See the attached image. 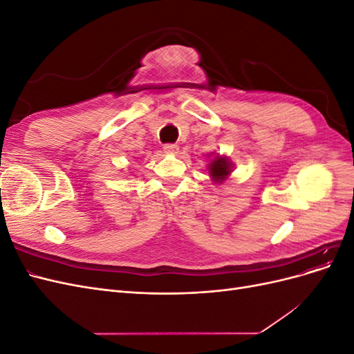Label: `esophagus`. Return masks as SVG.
Instances as JSON below:
<instances>
[{"mask_svg":"<svg viewBox=\"0 0 354 354\" xmlns=\"http://www.w3.org/2000/svg\"><path fill=\"white\" fill-rule=\"evenodd\" d=\"M164 152H165V153L174 155V153H177V152H178V146H177V145H173V143L164 145Z\"/></svg>","mask_w":354,"mask_h":354,"instance_id":"34e87169","label":"esophagus"}]
</instances>
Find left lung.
<instances>
[{
    "mask_svg": "<svg viewBox=\"0 0 354 354\" xmlns=\"http://www.w3.org/2000/svg\"><path fill=\"white\" fill-rule=\"evenodd\" d=\"M230 174V164L226 158H220L217 156L209 164V176L221 183V181L226 178Z\"/></svg>",
    "mask_w": 354,
    "mask_h": 354,
    "instance_id": "left-lung-1",
    "label": "left lung"
}]
</instances>
